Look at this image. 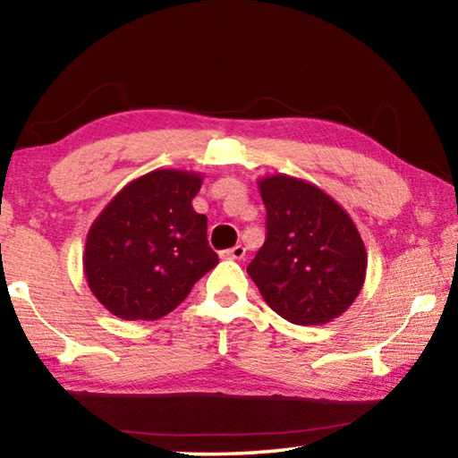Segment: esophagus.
<instances>
[{
    "mask_svg": "<svg viewBox=\"0 0 458 458\" xmlns=\"http://www.w3.org/2000/svg\"><path fill=\"white\" fill-rule=\"evenodd\" d=\"M222 257H226L230 260H242L246 257V248L242 244H236L234 248H230V250H224Z\"/></svg>",
    "mask_w": 458,
    "mask_h": 458,
    "instance_id": "obj_1",
    "label": "esophagus"
}]
</instances>
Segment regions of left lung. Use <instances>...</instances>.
Here are the masks:
<instances>
[{"mask_svg":"<svg viewBox=\"0 0 458 458\" xmlns=\"http://www.w3.org/2000/svg\"><path fill=\"white\" fill-rule=\"evenodd\" d=\"M267 240L246 273L267 305L294 325L345 313L366 281L368 252L344 208L317 185L275 174L259 180Z\"/></svg>","mask_w":458,"mask_h":458,"instance_id":"8db88e82","label":"left lung"}]
</instances>
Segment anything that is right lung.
<instances>
[{"label": "right lung", "mask_w": 458, "mask_h": 458, "mask_svg": "<svg viewBox=\"0 0 458 458\" xmlns=\"http://www.w3.org/2000/svg\"><path fill=\"white\" fill-rule=\"evenodd\" d=\"M201 180L185 169H155L129 182L97 216L82 265L106 311L127 321L161 319L218 265L208 218L191 206Z\"/></svg>", "instance_id": "add662e5"}]
</instances>
